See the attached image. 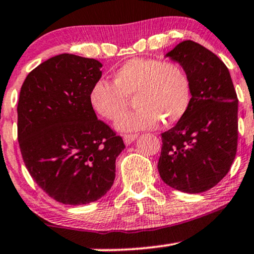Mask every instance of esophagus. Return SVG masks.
I'll return each mask as SVG.
<instances>
[{
  "label": "esophagus",
  "instance_id": "esophagus-1",
  "mask_svg": "<svg viewBox=\"0 0 254 254\" xmlns=\"http://www.w3.org/2000/svg\"><path fill=\"white\" fill-rule=\"evenodd\" d=\"M138 137V134H124V141L126 145H129L130 143H133V141L135 140Z\"/></svg>",
  "mask_w": 254,
  "mask_h": 254
}]
</instances>
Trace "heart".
<instances>
[{"label": "heart", "instance_id": "heart-1", "mask_svg": "<svg viewBox=\"0 0 254 254\" xmlns=\"http://www.w3.org/2000/svg\"><path fill=\"white\" fill-rule=\"evenodd\" d=\"M132 98L136 109L120 117V130L150 129L178 122L191 99L188 73L178 63L134 58L125 63L113 76V84L98 81L89 92V104L99 116L116 120Z\"/></svg>", "mask_w": 254, "mask_h": 254}]
</instances>
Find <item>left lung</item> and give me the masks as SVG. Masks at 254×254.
I'll return each instance as SVG.
<instances>
[{
  "label": "left lung",
  "instance_id": "1",
  "mask_svg": "<svg viewBox=\"0 0 254 254\" xmlns=\"http://www.w3.org/2000/svg\"><path fill=\"white\" fill-rule=\"evenodd\" d=\"M188 73L191 99L185 115L161 134V179L198 193L226 176L237 150V95L225 64L203 46L183 41L166 54Z\"/></svg>",
  "mask_w": 254,
  "mask_h": 254
}]
</instances>
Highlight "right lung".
Returning a JSON list of instances; mask_svg holds the SVG:
<instances>
[{"instance_id":"add662e5","label":"right lung","mask_w":254,"mask_h":254,"mask_svg":"<svg viewBox=\"0 0 254 254\" xmlns=\"http://www.w3.org/2000/svg\"><path fill=\"white\" fill-rule=\"evenodd\" d=\"M102 63L59 54L26 76L18 100V141L30 176L64 204L99 200L115 181L122 138L97 119L89 92Z\"/></svg>"}]
</instances>
